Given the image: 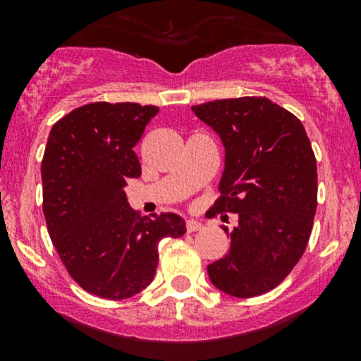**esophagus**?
<instances>
[{"label":"esophagus","mask_w":361,"mask_h":361,"mask_svg":"<svg viewBox=\"0 0 361 361\" xmlns=\"http://www.w3.org/2000/svg\"><path fill=\"white\" fill-rule=\"evenodd\" d=\"M202 227H204V224L201 220H194V218L187 220V231L188 232H197V231H201Z\"/></svg>","instance_id":"esophagus-1"}]
</instances>
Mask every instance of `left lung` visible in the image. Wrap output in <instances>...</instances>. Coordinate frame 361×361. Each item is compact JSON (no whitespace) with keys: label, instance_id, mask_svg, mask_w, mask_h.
Here are the masks:
<instances>
[{"label":"left lung","instance_id":"1","mask_svg":"<svg viewBox=\"0 0 361 361\" xmlns=\"http://www.w3.org/2000/svg\"><path fill=\"white\" fill-rule=\"evenodd\" d=\"M192 111L225 148L213 211L239 216L227 232L231 250L207 274L232 297L267 293L292 272L311 235L318 201L311 141L300 120L267 97L218 99Z\"/></svg>","mask_w":361,"mask_h":361}]
</instances>
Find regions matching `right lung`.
Listing matches in <instances>:
<instances>
[{
	"instance_id": "obj_1",
	"label": "right lung",
	"mask_w": 361,
	"mask_h": 361,
	"mask_svg": "<svg viewBox=\"0 0 361 361\" xmlns=\"http://www.w3.org/2000/svg\"><path fill=\"white\" fill-rule=\"evenodd\" d=\"M157 106L92 103L52 127L42 162L43 213L69 276L85 292L122 300L147 288L159 264V243L181 238L176 213L136 216L127 180L141 176L134 147Z\"/></svg>"
}]
</instances>
